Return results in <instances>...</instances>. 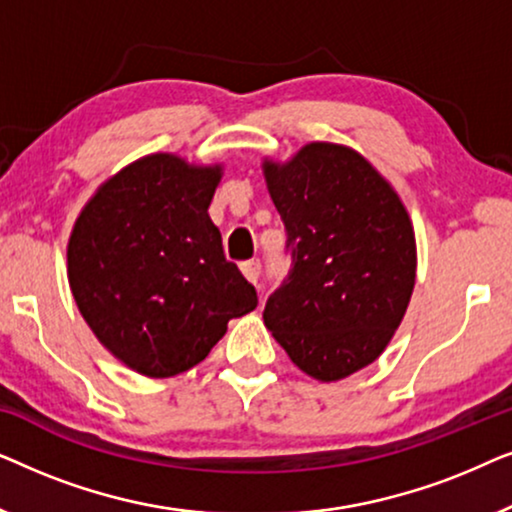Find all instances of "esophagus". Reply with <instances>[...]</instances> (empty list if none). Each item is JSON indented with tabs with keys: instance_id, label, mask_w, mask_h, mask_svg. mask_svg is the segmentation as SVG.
Listing matches in <instances>:
<instances>
[{
	"instance_id": "34e87169",
	"label": "esophagus",
	"mask_w": 512,
	"mask_h": 512,
	"mask_svg": "<svg viewBox=\"0 0 512 512\" xmlns=\"http://www.w3.org/2000/svg\"><path fill=\"white\" fill-rule=\"evenodd\" d=\"M240 270H242V275L247 277L251 284H256L258 277H261V261H258V258H254V261H244L240 265Z\"/></svg>"
}]
</instances>
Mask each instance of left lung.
I'll return each mask as SVG.
<instances>
[{"label": "left lung", "instance_id": "obj_1", "mask_svg": "<svg viewBox=\"0 0 512 512\" xmlns=\"http://www.w3.org/2000/svg\"><path fill=\"white\" fill-rule=\"evenodd\" d=\"M291 270L263 321L303 373L335 382L389 345L415 289L417 249L401 198L347 146L314 142L265 163Z\"/></svg>", "mask_w": 512, "mask_h": 512}]
</instances>
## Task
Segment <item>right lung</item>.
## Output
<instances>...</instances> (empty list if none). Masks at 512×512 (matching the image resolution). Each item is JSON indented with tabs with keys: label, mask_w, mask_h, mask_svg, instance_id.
<instances>
[{
	"label": "right lung",
	"mask_w": 512,
	"mask_h": 512,
	"mask_svg": "<svg viewBox=\"0 0 512 512\" xmlns=\"http://www.w3.org/2000/svg\"><path fill=\"white\" fill-rule=\"evenodd\" d=\"M219 179V165L146 156L100 186L69 237V286L83 319L146 377L193 368L230 319L258 305L207 214Z\"/></svg>",
	"instance_id": "add662e5"
}]
</instances>
